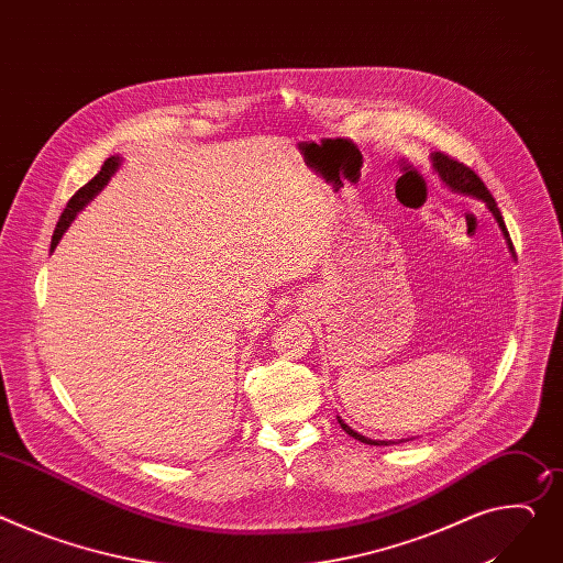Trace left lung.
Returning <instances> with one entry per match:
<instances>
[{
    "mask_svg": "<svg viewBox=\"0 0 563 563\" xmlns=\"http://www.w3.org/2000/svg\"><path fill=\"white\" fill-rule=\"evenodd\" d=\"M430 162H432V170L438 173V178L446 185V189H451L453 194H460V196H468V198H475V200H483V202L487 205V209H489L492 216H494V221H496L498 228H500V234H503V239H505V243H507V250L511 252V256H516V254H514L511 239H509V232H507L505 221H503V216H500V209H498L494 196L487 191L485 183H483L478 176H475V173H473L468 166H464V164L451 159V157L444 155V153H432V155H430ZM338 423L342 426V430L347 432L350 438H354V440H358V442H363V444H369V446H390V444H397L395 440H372V438H365V435H361L358 430H354L350 423H344L340 417H338ZM399 442H408V440H399Z\"/></svg>",
    "mask_w": 563,
    "mask_h": 563,
    "instance_id": "8db88e82",
    "label": "left lung"
}]
</instances>
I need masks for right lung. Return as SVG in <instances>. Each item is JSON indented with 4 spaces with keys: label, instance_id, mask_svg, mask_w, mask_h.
<instances>
[{
    "label": "right lung",
    "instance_id": "add662e5",
    "mask_svg": "<svg viewBox=\"0 0 563 563\" xmlns=\"http://www.w3.org/2000/svg\"><path fill=\"white\" fill-rule=\"evenodd\" d=\"M119 166H121V157H119V155L108 157V159L103 162L101 170L97 173V176L71 196V200L67 202V207H65V211H63V216H60V221H58V225H56V232H54V239H52V252H54L56 245L60 243L63 234L69 230L71 221L76 219V213H78L85 205H88V202L110 183V178L114 176V170H117Z\"/></svg>",
    "mask_w": 563,
    "mask_h": 563
}]
</instances>
